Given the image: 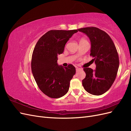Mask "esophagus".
I'll return each mask as SVG.
<instances>
[{
    "mask_svg": "<svg viewBox=\"0 0 131 131\" xmlns=\"http://www.w3.org/2000/svg\"><path fill=\"white\" fill-rule=\"evenodd\" d=\"M81 70V69H80V68H79L78 67H77L76 68V70H77V72H78L79 70Z\"/></svg>",
    "mask_w": 131,
    "mask_h": 131,
    "instance_id": "esophagus-1",
    "label": "esophagus"
}]
</instances>
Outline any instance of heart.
<instances>
[{"label": "heart", "instance_id": "b5f03b06", "mask_svg": "<svg viewBox=\"0 0 131 131\" xmlns=\"http://www.w3.org/2000/svg\"><path fill=\"white\" fill-rule=\"evenodd\" d=\"M85 40V39H81L80 41H82V40Z\"/></svg>", "mask_w": 131, "mask_h": 131}]
</instances>
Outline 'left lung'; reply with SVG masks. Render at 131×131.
<instances>
[{
  "label": "left lung",
  "mask_w": 131,
  "mask_h": 131,
  "mask_svg": "<svg viewBox=\"0 0 131 131\" xmlns=\"http://www.w3.org/2000/svg\"><path fill=\"white\" fill-rule=\"evenodd\" d=\"M89 38L90 56L96 64V70L84 68L85 78L82 80L85 90L90 94L99 96L106 92L115 80L119 67V58L112 39L104 31L97 27L79 29Z\"/></svg>",
  "instance_id": "left-lung-1"
}]
</instances>
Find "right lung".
<instances>
[{
	"label": "right lung",
	"instance_id": "obj_1",
	"mask_svg": "<svg viewBox=\"0 0 131 131\" xmlns=\"http://www.w3.org/2000/svg\"><path fill=\"white\" fill-rule=\"evenodd\" d=\"M78 29L51 30L39 39L31 57V68L38 86L46 96L58 98L69 90L70 81L76 73L75 67L57 64L58 54L64 51L67 42Z\"/></svg>",
	"mask_w": 131,
	"mask_h": 131
}]
</instances>
